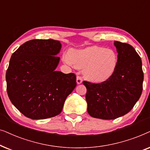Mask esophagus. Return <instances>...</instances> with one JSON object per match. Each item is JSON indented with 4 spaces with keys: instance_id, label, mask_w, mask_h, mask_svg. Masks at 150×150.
Wrapping results in <instances>:
<instances>
[{
    "instance_id": "34e87169",
    "label": "esophagus",
    "mask_w": 150,
    "mask_h": 150,
    "mask_svg": "<svg viewBox=\"0 0 150 150\" xmlns=\"http://www.w3.org/2000/svg\"><path fill=\"white\" fill-rule=\"evenodd\" d=\"M82 83V79H81V77L77 76V84H80V83Z\"/></svg>"
}]
</instances>
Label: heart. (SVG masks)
<instances>
[{
    "mask_svg": "<svg viewBox=\"0 0 150 150\" xmlns=\"http://www.w3.org/2000/svg\"><path fill=\"white\" fill-rule=\"evenodd\" d=\"M64 61L77 69H83L86 79L94 83H101L110 78L118 64L117 53L111 49L93 46L73 50L64 57Z\"/></svg>",
    "mask_w": 150,
    "mask_h": 150,
    "instance_id": "obj_1",
    "label": "heart"
}]
</instances>
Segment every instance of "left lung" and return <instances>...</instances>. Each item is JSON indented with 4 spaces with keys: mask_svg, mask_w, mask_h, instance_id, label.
Wrapping results in <instances>:
<instances>
[{
    "mask_svg": "<svg viewBox=\"0 0 150 150\" xmlns=\"http://www.w3.org/2000/svg\"><path fill=\"white\" fill-rule=\"evenodd\" d=\"M118 64L110 78L94 83L83 81L88 112L94 118L110 120L128 113L143 91L142 62L130 45L115 41Z\"/></svg>",
    "mask_w": 150,
    "mask_h": 150,
    "instance_id": "8db88e82",
    "label": "left lung"
}]
</instances>
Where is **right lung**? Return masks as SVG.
I'll use <instances>...</instances> for the list:
<instances>
[{"label": "right lung", "instance_id": "1", "mask_svg": "<svg viewBox=\"0 0 150 150\" xmlns=\"http://www.w3.org/2000/svg\"><path fill=\"white\" fill-rule=\"evenodd\" d=\"M61 47L58 40H31L11 55L6 73L7 94L28 118L45 119L59 115L76 86L75 74L55 71Z\"/></svg>", "mask_w": 150, "mask_h": 150}]
</instances>
